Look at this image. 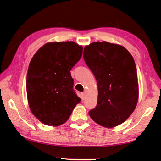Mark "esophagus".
Instances as JSON below:
<instances>
[{
	"label": "esophagus",
	"mask_w": 161,
	"mask_h": 161,
	"mask_svg": "<svg viewBox=\"0 0 161 161\" xmlns=\"http://www.w3.org/2000/svg\"><path fill=\"white\" fill-rule=\"evenodd\" d=\"M85 98H86V93L85 92L81 93V100H84V99H85Z\"/></svg>",
	"instance_id": "esophagus-1"
}]
</instances>
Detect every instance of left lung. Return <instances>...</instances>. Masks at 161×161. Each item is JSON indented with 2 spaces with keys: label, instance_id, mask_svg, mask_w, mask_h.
Masks as SVG:
<instances>
[{
  "label": "left lung",
  "instance_id": "obj_1",
  "mask_svg": "<svg viewBox=\"0 0 161 161\" xmlns=\"http://www.w3.org/2000/svg\"><path fill=\"white\" fill-rule=\"evenodd\" d=\"M84 60L97 81L98 101L89 114L111 128L122 124L135 109L139 88L133 57L123 46L97 42L84 47Z\"/></svg>",
  "mask_w": 161,
  "mask_h": 161
}]
</instances>
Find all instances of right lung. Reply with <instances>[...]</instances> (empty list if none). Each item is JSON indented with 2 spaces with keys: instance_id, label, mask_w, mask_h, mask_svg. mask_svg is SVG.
Wrapping results in <instances>:
<instances>
[{
  "instance_id": "right-lung-1",
  "label": "right lung",
  "mask_w": 161,
  "mask_h": 161,
  "mask_svg": "<svg viewBox=\"0 0 161 161\" xmlns=\"http://www.w3.org/2000/svg\"><path fill=\"white\" fill-rule=\"evenodd\" d=\"M82 50L73 42H51L32 58L27 75V99L31 113L42 123H65L80 102L73 89L70 70L80 60Z\"/></svg>"
}]
</instances>
